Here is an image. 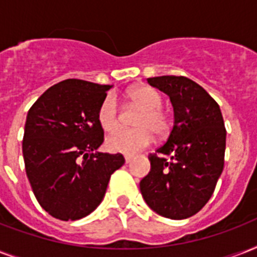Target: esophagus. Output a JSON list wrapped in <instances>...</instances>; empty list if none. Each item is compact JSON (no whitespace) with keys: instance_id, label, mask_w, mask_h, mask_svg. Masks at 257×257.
<instances>
[{"instance_id":"esophagus-1","label":"esophagus","mask_w":257,"mask_h":257,"mask_svg":"<svg viewBox=\"0 0 257 257\" xmlns=\"http://www.w3.org/2000/svg\"><path fill=\"white\" fill-rule=\"evenodd\" d=\"M132 160H133V156H131V155H126V156H125V163H126V164L131 163Z\"/></svg>"}]
</instances>
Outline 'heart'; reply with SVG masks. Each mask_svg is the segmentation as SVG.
Masks as SVG:
<instances>
[{"instance_id":"obj_1","label":"heart","mask_w":257,"mask_h":257,"mask_svg":"<svg viewBox=\"0 0 257 257\" xmlns=\"http://www.w3.org/2000/svg\"><path fill=\"white\" fill-rule=\"evenodd\" d=\"M128 100L141 108L137 114L133 129H117L105 139V147L114 153L133 155L153 141V131L156 135H165L169 131L171 120L168 114L161 109L163 97L156 89L151 86H135L126 93ZM97 121L105 132L117 128L120 117L118 106L113 94H108L101 101L97 110Z\"/></svg>"}]
</instances>
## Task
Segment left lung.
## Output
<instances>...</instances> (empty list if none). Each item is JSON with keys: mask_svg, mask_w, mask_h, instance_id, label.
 I'll return each mask as SVG.
<instances>
[{"mask_svg": "<svg viewBox=\"0 0 257 257\" xmlns=\"http://www.w3.org/2000/svg\"><path fill=\"white\" fill-rule=\"evenodd\" d=\"M148 84L168 94L175 122L167 143L149 155L141 195L160 216L187 219L208 203L223 172L227 132L221 110L205 89L183 76L152 77Z\"/></svg>", "mask_w": 257, "mask_h": 257, "instance_id": "8db88e82", "label": "left lung"}]
</instances>
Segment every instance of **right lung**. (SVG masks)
<instances>
[{
    "instance_id": "add662e5",
    "label": "right lung",
    "mask_w": 257,
    "mask_h": 257,
    "mask_svg": "<svg viewBox=\"0 0 257 257\" xmlns=\"http://www.w3.org/2000/svg\"><path fill=\"white\" fill-rule=\"evenodd\" d=\"M112 85L69 78L50 86L28 112L22 140L26 176L50 216L82 219L102 201L122 155L101 153L104 131L97 121Z\"/></svg>"
}]
</instances>
